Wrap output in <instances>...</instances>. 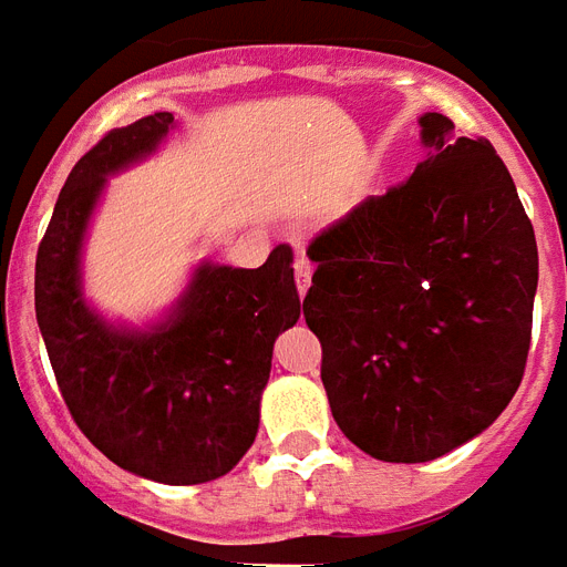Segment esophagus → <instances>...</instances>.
<instances>
[{
    "label": "esophagus",
    "mask_w": 567,
    "mask_h": 567,
    "mask_svg": "<svg viewBox=\"0 0 567 567\" xmlns=\"http://www.w3.org/2000/svg\"><path fill=\"white\" fill-rule=\"evenodd\" d=\"M310 278H312V266L307 257H298L296 260V287H298V296L305 298L307 289H310Z\"/></svg>",
    "instance_id": "obj_1"
}]
</instances>
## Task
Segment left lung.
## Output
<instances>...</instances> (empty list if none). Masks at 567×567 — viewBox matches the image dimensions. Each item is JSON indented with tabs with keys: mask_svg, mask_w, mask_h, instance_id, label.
<instances>
[{
	"mask_svg": "<svg viewBox=\"0 0 567 567\" xmlns=\"http://www.w3.org/2000/svg\"><path fill=\"white\" fill-rule=\"evenodd\" d=\"M424 161L312 239L307 328L339 430L383 463L480 436L524 378L538 248L488 140L421 113Z\"/></svg>",
	"mask_w": 567,
	"mask_h": 567,
	"instance_id": "1",
	"label": "left lung"
}]
</instances>
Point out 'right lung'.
<instances>
[{
	"label": "right lung",
	"instance_id": "1",
	"mask_svg": "<svg viewBox=\"0 0 567 567\" xmlns=\"http://www.w3.org/2000/svg\"><path fill=\"white\" fill-rule=\"evenodd\" d=\"M178 122L152 113L72 166L38 251L34 310L61 395L111 463L166 486L228 474L255 445L275 339L301 316L289 246L260 269L202 260L143 324L104 316L84 255L107 181L161 152Z\"/></svg>",
	"mask_w": 567,
	"mask_h": 567
}]
</instances>
